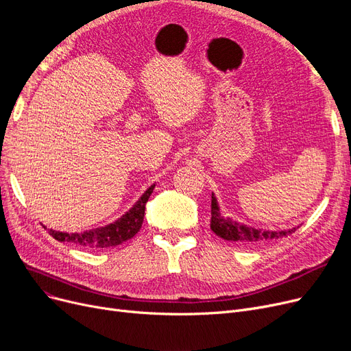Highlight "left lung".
<instances>
[{"label":"left lung","instance_id":"obj_1","mask_svg":"<svg viewBox=\"0 0 351 351\" xmlns=\"http://www.w3.org/2000/svg\"><path fill=\"white\" fill-rule=\"evenodd\" d=\"M210 229L219 236L225 239V241L233 242L239 246H257L263 245L270 241H276V239H282L293 232L299 229L293 228L289 230H263V229H254L247 225H241L237 222H233L230 217H225L220 213V208L217 204L216 196L212 193V210H210Z\"/></svg>","mask_w":351,"mask_h":351}]
</instances>
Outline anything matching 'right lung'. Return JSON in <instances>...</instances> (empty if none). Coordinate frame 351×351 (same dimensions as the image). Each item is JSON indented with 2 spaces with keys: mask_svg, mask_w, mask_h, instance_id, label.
Returning <instances> with one entry per match:
<instances>
[{
  "mask_svg": "<svg viewBox=\"0 0 351 351\" xmlns=\"http://www.w3.org/2000/svg\"><path fill=\"white\" fill-rule=\"evenodd\" d=\"M154 188L155 185L147 188V191H145L139 200H136V204L118 220H115L114 223L85 230L81 233H64L49 229V234L53 239H57L58 242H69L72 245L89 250H102L112 246H118L129 241V239H132L142 228L145 205L147 199L152 195Z\"/></svg>",
  "mask_w": 351,
  "mask_h": 351,
  "instance_id": "obj_1",
  "label": "right lung"
}]
</instances>
